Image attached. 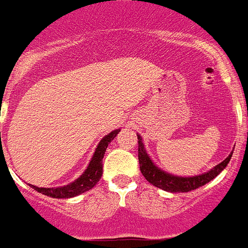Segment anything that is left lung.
<instances>
[{"instance_id": "obj_1", "label": "left lung", "mask_w": 248, "mask_h": 248, "mask_svg": "<svg viewBox=\"0 0 248 248\" xmlns=\"http://www.w3.org/2000/svg\"><path fill=\"white\" fill-rule=\"evenodd\" d=\"M138 135V140H139V163H140V171H141L142 176L146 178V181L149 183H151L152 186L155 187L161 188L162 190L171 193H185V192H190L193 189H197V188L202 187V186L206 185L209 182L214 179L217 174H220V172L224 171V169L228 166V163L230 162L231 156H232V152L231 151L230 155L225 158L222 162H220L219 165H217L215 167H213L210 171L204 172V173L198 174V176H190V177H185V176H176V174L169 173V172L163 171L162 169L157 167L156 163L151 160L150 155L147 154L146 149H145V145L142 142V138Z\"/></svg>"}]
</instances>
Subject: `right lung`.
I'll list each match as a JSON object with an SVG mask.
<instances>
[{"mask_svg":"<svg viewBox=\"0 0 248 248\" xmlns=\"http://www.w3.org/2000/svg\"><path fill=\"white\" fill-rule=\"evenodd\" d=\"M120 129H115V130L110 131L109 134H107L104 138H102V140L99 141V144L97 145L96 151L93 152V156L91 158L90 163H88L87 169L85 170L81 176L77 179H75L74 182L69 183L66 186H61V187H53V188H43V187H36V186L29 185L34 190L42 193V194L47 195V197H51V198H74L77 195L82 194V193L87 192V190L92 189L94 186L97 185V182L101 179L102 174H103V161L104 154H106V150L108 147V144L114 139L117 134L119 133Z\"/></svg>","mask_w":248,"mask_h":248,"instance_id":"1","label":"right lung"}]
</instances>
